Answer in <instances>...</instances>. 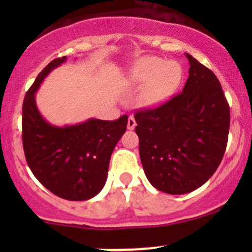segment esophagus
Masks as SVG:
<instances>
[{"label":"esophagus","mask_w":252,"mask_h":252,"mask_svg":"<svg viewBox=\"0 0 252 252\" xmlns=\"http://www.w3.org/2000/svg\"><path fill=\"white\" fill-rule=\"evenodd\" d=\"M136 126V121H135V118L132 117V116H129V118H128V129L129 130H132Z\"/></svg>","instance_id":"1"}]
</instances>
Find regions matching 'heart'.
<instances>
[{
    "mask_svg": "<svg viewBox=\"0 0 252 252\" xmlns=\"http://www.w3.org/2000/svg\"><path fill=\"white\" fill-rule=\"evenodd\" d=\"M182 79V68L178 63L161 58L147 57L130 67L128 80L131 85L144 86L141 102L144 105H156L174 94Z\"/></svg>",
    "mask_w": 252,
    "mask_h": 252,
    "instance_id": "1",
    "label": "heart"
}]
</instances>
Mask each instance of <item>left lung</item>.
I'll list each match as a JSON object with an SVG mask.
<instances>
[{"mask_svg":"<svg viewBox=\"0 0 252 252\" xmlns=\"http://www.w3.org/2000/svg\"><path fill=\"white\" fill-rule=\"evenodd\" d=\"M186 57L189 76L180 94L135 114L144 173L155 189L168 194L192 192L215 174L230 128V106L218 78Z\"/></svg>","mask_w":252,"mask_h":252,"instance_id":"8db88e82","label":"left lung"}]
</instances>
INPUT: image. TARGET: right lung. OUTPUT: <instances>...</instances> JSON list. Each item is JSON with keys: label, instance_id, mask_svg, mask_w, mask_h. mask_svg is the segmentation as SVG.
<instances>
[{"label": "right lung", "instance_id": "add662e5", "mask_svg": "<svg viewBox=\"0 0 252 252\" xmlns=\"http://www.w3.org/2000/svg\"><path fill=\"white\" fill-rule=\"evenodd\" d=\"M66 60L57 58L46 66L26 94L22 105V144L34 176L53 194L82 201L102 190L115 146L126 132L128 116L116 121L90 118L86 122L52 126L35 104V92L53 68Z\"/></svg>", "mask_w": 252, "mask_h": 252}]
</instances>
